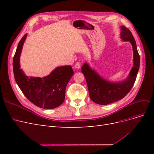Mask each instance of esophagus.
<instances>
[{
	"mask_svg": "<svg viewBox=\"0 0 154 154\" xmlns=\"http://www.w3.org/2000/svg\"><path fill=\"white\" fill-rule=\"evenodd\" d=\"M74 67H75V68H76V69H80V67H81L80 62H76L75 63V66H74Z\"/></svg>",
	"mask_w": 154,
	"mask_h": 154,
	"instance_id": "34e87169",
	"label": "esophagus"
}]
</instances>
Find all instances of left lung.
Returning <instances> with one entry per match:
<instances>
[{
    "label": "left lung",
    "instance_id": "left-lung-1",
    "mask_svg": "<svg viewBox=\"0 0 154 154\" xmlns=\"http://www.w3.org/2000/svg\"><path fill=\"white\" fill-rule=\"evenodd\" d=\"M121 38L131 43L134 53V67L125 80L118 83L110 82L101 78L91 69L87 63L82 67V72L86 79L91 99L97 104L107 105L122 100L132 89L136 82L140 65V57L137 49L136 42L128 28L125 26H121Z\"/></svg>",
    "mask_w": 154,
    "mask_h": 154
}]
</instances>
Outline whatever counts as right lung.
<instances>
[{
  "instance_id": "1",
  "label": "right lung",
  "mask_w": 154,
  "mask_h": 154,
  "mask_svg": "<svg viewBox=\"0 0 154 154\" xmlns=\"http://www.w3.org/2000/svg\"><path fill=\"white\" fill-rule=\"evenodd\" d=\"M27 34L18 44L13 60L15 80L23 94L31 103L45 109H54L65 100L66 88L74 74L71 66L56 68L44 78L28 77L20 69V56Z\"/></svg>"
}]
</instances>
